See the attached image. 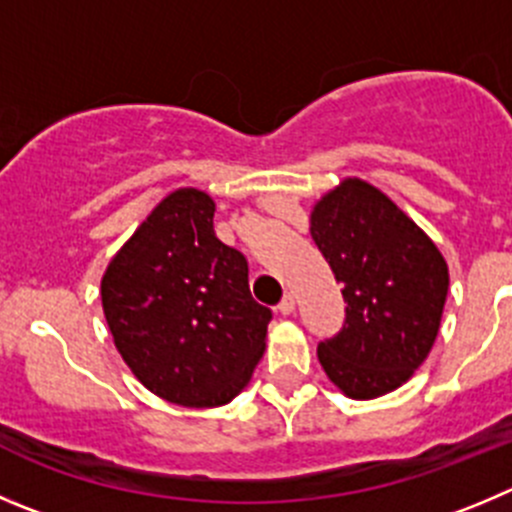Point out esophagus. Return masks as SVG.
Wrapping results in <instances>:
<instances>
[{"label":"esophagus","mask_w":512,"mask_h":512,"mask_svg":"<svg viewBox=\"0 0 512 512\" xmlns=\"http://www.w3.org/2000/svg\"><path fill=\"white\" fill-rule=\"evenodd\" d=\"M278 310H280V313H283V315H290V313H293V310H295V295H290V293L285 295V298L280 300Z\"/></svg>","instance_id":"esophagus-1"}]
</instances>
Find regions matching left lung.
I'll return each instance as SVG.
<instances>
[{
	"label": "left lung",
	"mask_w": 512,
	"mask_h": 512,
	"mask_svg": "<svg viewBox=\"0 0 512 512\" xmlns=\"http://www.w3.org/2000/svg\"><path fill=\"white\" fill-rule=\"evenodd\" d=\"M310 237L343 283L346 321L318 346L328 379L351 399L399 389L439 333L450 270L422 227L356 176L323 194Z\"/></svg>",
	"instance_id": "left-lung-1"
}]
</instances>
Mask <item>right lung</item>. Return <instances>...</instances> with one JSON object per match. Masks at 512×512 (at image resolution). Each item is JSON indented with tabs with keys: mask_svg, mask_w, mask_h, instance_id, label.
<instances>
[{
	"mask_svg": "<svg viewBox=\"0 0 512 512\" xmlns=\"http://www.w3.org/2000/svg\"><path fill=\"white\" fill-rule=\"evenodd\" d=\"M113 343L151 394L222 407L252 379L272 313L255 303L247 260L214 234L207 191H171L100 280Z\"/></svg>",
	"mask_w": 512,
	"mask_h": 512,
	"instance_id": "1",
	"label": "right lung"
}]
</instances>
